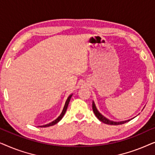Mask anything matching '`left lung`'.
<instances>
[{
  "instance_id": "obj_1",
  "label": "left lung",
  "mask_w": 155,
  "mask_h": 155,
  "mask_svg": "<svg viewBox=\"0 0 155 155\" xmlns=\"http://www.w3.org/2000/svg\"><path fill=\"white\" fill-rule=\"evenodd\" d=\"M92 109H93V111H94V113L95 114V116H97V118H98V119L100 120V121L104 123V124H106L114 125V126H116V125L124 124H125V123L128 122V121H129V120H125V121L114 122V121H111V120L107 119V118H105L104 116L101 115V114L98 111V110H97V108H96V106H95V104H94V101H93V102H92Z\"/></svg>"
}]
</instances>
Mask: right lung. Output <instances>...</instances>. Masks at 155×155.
Listing matches in <instances>:
<instances>
[{
  "label": "right lung",
  "instance_id": "obj_1",
  "mask_svg": "<svg viewBox=\"0 0 155 155\" xmlns=\"http://www.w3.org/2000/svg\"><path fill=\"white\" fill-rule=\"evenodd\" d=\"M71 97H72V94H71V95H70V96L68 97V98L67 99L66 101H65V104L64 108H63V111H62V113L61 114V115L59 116L57 118L56 120H54V121H52L51 123H50V124H46V125H44V126H39V127H44V128H45V127L51 126H54V125H55V124H56L57 123L60 121V120H61V119H62V118L63 117V116H64V114H65V111H66V110H67V108H68V106L69 101H70V100H71Z\"/></svg>",
  "mask_w": 155,
  "mask_h": 155
}]
</instances>
